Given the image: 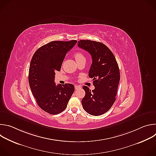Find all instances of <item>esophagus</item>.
Segmentation results:
<instances>
[{
    "label": "esophagus",
    "instance_id": "1",
    "mask_svg": "<svg viewBox=\"0 0 156 156\" xmlns=\"http://www.w3.org/2000/svg\"><path fill=\"white\" fill-rule=\"evenodd\" d=\"M75 90H78V89H80L81 87L80 86H78V85H75Z\"/></svg>",
    "mask_w": 156,
    "mask_h": 156
}]
</instances>
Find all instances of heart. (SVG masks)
<instances>
[{
  "mask_svg": "<svg viewBox=\"0 0 156 156\" xmlns=\"http://www.w3.org/2000/svg\"><path fill=\"white\" fill-rule=\"evenodd\" d=\"M74 57H75L76 62H79V61L86 59L84 54L82 52H77L75 53Z\"/></svg>",
  "mask_w": 156,
  "mask_h": 156,
  "instance_id": "heart-1",
  "label": "heart"
}]
</instances>
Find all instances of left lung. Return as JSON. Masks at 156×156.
Segmentation results:
<instances>
[{
    "label": "left lung",
    "mask_w": 156,
    "mask_h": 156,
    "mask_svg": "<svg viewBox=\"0 0 156 156\" xmlns=\"http://www.w3.org/2000/svg\"><path fill=\"white\" fill-rule=\"evenodd\" d=\"M78 46L92 57L89 77L93 79L95 87L91 91L87 86H83L85 96L82 105L89 114L99 116L107 112L116 100L120 78L119 65L112 51L102 42L80 40Z\"/></svg>",
    "instance_id": "8db88e82"
}]
</instances>
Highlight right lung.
<instances>
[{"mask_svg": "<svg viewBox=\"0 0 156 156\" xmlns=\"http://www.w3.org/2000/svg\"><path fill=\"white\" fill-rule=\"evenodd\" d=\"M77 41H55L39 48L30 65L29 84L39 107L55 115L63 111L73 94L75 86L70 83L56 85L55 72L60 70L65 57Z\"/></svg>", "mask_w": 156, "mask_h": 156, "instance_id": "right-lung-1", "label": "right lung"}]
</instances>
